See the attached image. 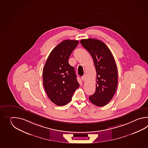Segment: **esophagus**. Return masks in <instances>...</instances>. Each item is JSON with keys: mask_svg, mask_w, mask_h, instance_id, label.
Wrapping results in <instances>:
<instances>
[{"mask_svg": "<svg viewBox=\"0 0 148 148\" xmlns=\"http://www.w3.org/2000/svg\"><path fill=\"white\" fill-rule=\"evenodd\" d=\"M82 81H85V80H86V75H84L82 76Z\"/></svg>", "mask_w": 148, "mask_h": 148, "instance_id": "34e87169", "label": "esophagus"}]
</instances>
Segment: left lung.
I'll list each match as a JSON object with an SVG mask.
<instances>
[{"mask_svg": "<svg viewBox=\"0 0 148 148\" xmlns=\"http://www.w3.org/2000/svg\"><path fill=\"white\" fill-rule=\"evenodd\" d=\"M82 45L91 54L97 73L96 91L89 99L95 105H107L115 94L118 82L116 64L106 45L94 38L82 39Z\"/></svg>", "mask_w": 148, "mask_h": 148, "instance_id": "1", "label": "left lung"}]
</instances>
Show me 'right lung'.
<instances>
[{
    "label": "right lung",
    "instance_id": "add662e5",
    "mask_svg": "<svg viewBox=\"0 0 148 148\" xmlns=\"http://www.w3.org/2000/svg\"><path fill=\"white\" fill-rule=\"evenodd\" d=\"M79 41L66 40L54 48L47 58L43 70V82L47 96L58 106L70 102L79 87L75 68L68 63Z\"/></svg>",
    "mask_w": 148,
    "mask_h": 148
}]
</instances>
